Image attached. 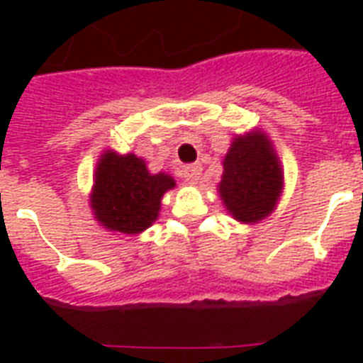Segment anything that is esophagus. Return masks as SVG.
<instances>
[{
  "label": "esophagus",
  "instance_id": "esophagus-1",
  "mask_svg": "<svg viewBox=\"0 0 363 363\" xmlns=\"http://www.w3.org/2000/svg\"><path fill=\"white\" fill-rule=\"evenodd\" d=\"M182 175H184V181L196 182L199 179V175H201V165H199V164L184 165V169H182Z\"/></svg>",
  "mask_w": 363,
  "mask_h": 363
}]
</instances>
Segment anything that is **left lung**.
Wrapping results in <instances>:
<instances>
[{"label":"left lung","instance_id":"left-lung-1","mask_svg":"<svg viewBox=\"0 0 363 363\" xmlns=\"http://www.w3.org/2000/svg\"><path fill=\"white\" fill-rule=\"evenodd\" d=\"M222 165L218 192L235 220L252 224L273 213L282 192V169L265 133L235 137Z\"/></svg>","mask_w":363,"mask_h":363}]
</instances>
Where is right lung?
Segmentation results:
<instances>
[{
	"label": "right lung",
	"mask_w": 363,
	"mask_h": 363,
	"mask_svg": "<svg viewBox=\"0 0 363 363\" xmlns=\"http://www.w3.org/2000/svg\"><path fill=\"white\" fill-rule=\"evenodd\" d=\"M171 188L173 177L152 175L135 154L105 150L96 167L90 205L96 220L109 232L133 235L158 218L162 198Z\"/></svg>",
	"instance_id": "add662e5"
}]
</instances>
